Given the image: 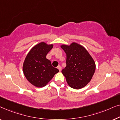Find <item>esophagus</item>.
<instances>
[{
  "instance_id": "1",
  "label": "esophagus",
  "mask_w": 120,
  "mask_h": 120,
  "mask_svg": "<svg viewBox=\"0 0 120 120\" xmlns=\"http://www.w3.org/2000/svg\"><path fill=\"white\" fill-rule=\"evenodd\" d=\"M57 69H58L60 71V70H61V67H60V65H58V66L57 67Z\"/></svg>"
}]
</instances>
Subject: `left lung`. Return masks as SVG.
I'll list each match as a JSON object with an SVG mask.
<instances>
[{
	"instance_id": "left-lung-1",
	"label": "left lung",
	"mask_w": 120,
	"mask_h": 120,
	"mask_svg": "<svg viewBox=\"0 0 120 120\" xmlns=\"http://www.w3.org/2000/svg\"><path fill=\"white\" fill-rule=\"evenodd\" d=\"M62 49L67 55V66L62 70L70 87L83 88L91 81L96 70V64L87 51L79 44L73 42L63 45Z\"/></svg>"
}]
</instances>
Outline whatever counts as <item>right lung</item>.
<instances>
[{"label":"right lung","instance_id":"1","mask_svg":"<svg viewBox=\"0 0 120 120\" xmlns=\"http://www.w3.org/2000/svg\"><path fill=\"white\" fill-rule=\"evenodd\" d=\"M52 47L53 45L40 42L31 49L24 60L23 65L24 76L29 82L37 87L46 86L59 71L46 58L47 54Z\"/></svg>","mask_w":120,"mask_h":120}]
</instances>
